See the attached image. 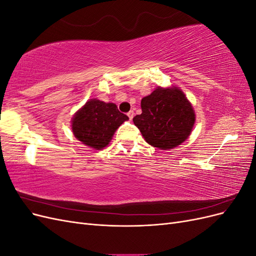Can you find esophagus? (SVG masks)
I'll use <instances>...</instances> for the list:
<instances>
[{"mask_svg":"<svg viewBox=\"0 0 256 256\" xmlns=\"http://www.w3.org/2000/svg\"><path fill=\"white\" fill-rule=\"evenodd\" d=\"M127 115H128V118H130V120H132L134 118V112L131 110V111H129L128 113H127Z\"/></svg>","mask_w":256,"mask_h":256,"instance_id":"34e87169","label":"esophagus"}]
</instances>
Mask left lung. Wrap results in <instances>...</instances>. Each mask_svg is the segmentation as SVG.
I'll return each mask as SVG.
<instances>
[{
  "instance_id": "1",
  "label": "left lung",
  "mask_w": 256,
  "mask_h": 256,
  "mask_svg": "<svg viewBox=\"0 0 256 256\" xmlns=\"http://www.w3.org/2000/svg\"><path fill=\"white\" fill-rule=\"evenodd\" d=\"M142 113L134 118L144 140L159 150H172L192 132L196 112L184 92L172 85L157 88L141 100Z\"/></svg>"
}]
</instances>
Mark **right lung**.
I'll return each instance as SVG.
<instances>
[{
	"label": "right lung",
	"mask_w": 256,
	"mask_h": 256,
	"mask_svg": "<svg viewBox=\"0 0 256 256\" xmlns=\"http://www.w3.org/2000/svg\"><path fill=\"white\" fill-rule=\"evenodd\" d=\"M128 120V116L120 112L115 104L94 98L74 113L72 130L84 145L100 150L109 145L116 129Z\"/></svg>",
	"instance_id": "add662e5"
}]
</instances>
